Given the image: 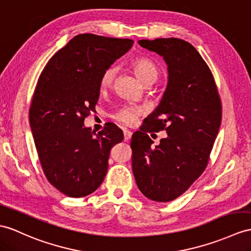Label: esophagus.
I'll return each mask as SVG.
<instances>
[{"label":"esophagus","instance_id":"obj_1","mask_svg":"<svg viewBox=\"0 0 251 251\" xmlns=\"http://www.w3.org/2000/svg\"><path fill=\"white\" fill-rule=\"evenodd\" d=\"M124 137H125V142H129L132 137V132L127 131V130H124Z\"/></svg>","mask_w":251,"mask_h":251}]
</instances>
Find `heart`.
I'll list each match as a JSON object with an SVG mask.
<instances>
[{"label":"heart","instance_id":"heart-1","mask_svg":"<svg viewBox=\"0 0 251 251\" xmlns=\"http://www.w3.org/2000/svg\"><path fill=\"white\" fill-rule=\"evenodd\" d=\"M131 68L135 73V75L142 81L146 86H150L153 84L158 75L160 69L153 60L148 57H137L132 60ZM117 77V68L114 66L108 67L104 70L100 79V86L102 90L112 88ZM144 114V108L135 105L124 106L118 112L114 114V119L125 126H132L136 122L139 116Z\"/></svg>","mask_w":251,"mask_h":251}]
</instances>
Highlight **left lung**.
Wrapping results in <instances>:
<instances>
[{
    "label": "left lung",
    "instance_id": "1",
    "mask_svg": "<svg viewBox=\"0 0 251 251\" xmlns=\"http://www.w3.org/2000/svg\"><path fill=\"white\" fill-rule=\"evenodd\" d=\"M164 57L168 85L155 111L132 135V169L144 196L168 202L185 193L209 163L222 122V101L204 59L189 42L178 38L139 40ZM166 130L160 145L148 132Z\"/></svg>",
    "mask_w": 251,
    "mask_h": 251
}]
</instances>
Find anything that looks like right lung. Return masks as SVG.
I'll list each match as a JSON object with an SVG mask.
<instances>
[{"mask_svg": "<svg viewBox=\"0 0 251 251\" xmlns=\"http://www.w3.org/2000/svg\"><path fill=\"white\" fill-rule=\"evenodd\" d=\"M133 44L132 39L79 34L40 73L29 125L46 178L66 196L94 193L105 178L111 149L124 140L114 124L95 134L84 120L96 111L103 72Z\"/></svg>", "mask_w": 251, "mask_h": 251, "instance_id": "obj_1", "label": "right lung"}]
</instances>
